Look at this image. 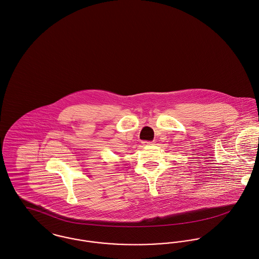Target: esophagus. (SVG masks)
I'll use <instances>...</instances> for the list:
<instances>
[{"label": "esophagus", "instance_id": "1", "mask_svg": "<svg viewBox=\"0 0 259 259\" xmlns=\"http://www.w3.org/2000/svg\"><path fill=\"white\" fill-rule=\"evenodd\" d=\"M143 145H153L154 141H143Z\"/></svg>", "mask_w": 259, "mask_h": 259}]
</instances>
